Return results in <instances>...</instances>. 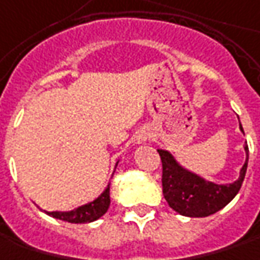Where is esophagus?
I'll use <instances>...</instances> for the list:
<instances>
[{
  "label": "esophagus",
  "mask_w": 260,
  "mask_h": 260,
  "mask_svg": "<svg viewBox=\"0 0 260 260\" xmlns=\"http://www.w3.org/2000/svg\"><path fill=\"white\" fill-rule=\"evenodd\" d=\"M148 138H149V135H148L147 132H141L138 137V142L139 144H142V142H145Z\"/></svg>",
  "instance_id": "obj_1"
}]
</instances>
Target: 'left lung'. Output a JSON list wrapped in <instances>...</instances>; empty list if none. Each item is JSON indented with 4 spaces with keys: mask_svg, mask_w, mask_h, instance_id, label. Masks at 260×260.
Here are the masks:
<instances>
[{
    "mask_svg": "<svg viewBox=\"0 0 260 260\" xmlns=\"http://www.w3.org/2000/svg\"><path fill=\"white\" fill-rule=\"evenodd\" d=\"M239 128L242 134H245L240 122ZM243 148L246 159L239 171V178L228 184L207 181L202 175L181 166L170 151L158 149L162 161V194L168 206L178 214L187 217H207L228 206L236 197L246 175L249 161L247 144Z\"/></svg>",
    "mask_w": 260,
    "mask_h": 260,
    "instance_id": "left-lung-1",
    "label": "left lung"
}]
</instances>
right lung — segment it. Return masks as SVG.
<instances>
[{"mask_svg": "<svg viewBox=\"0 0 260 260\" xmlns=\"http://www.w3.org/2000/svg\"><path fill=\"white\" fill-rule=\"evenodd\" d=\"M119 162V161H118ZM116 162V166H118ZM115 166V170H116ZM115 173V171H113ZM112 173V175H113ZM109 188H111V183L106 185V188L101 192L99 197H96L92 202L82 204L76 209L69 211H46L49 216L54 217V219L63 220V221H69V223H92L94 220L101 219L103 214L108 211L109 206H111V194H109Z\"/></svg>", "mask_w": 260, "mask_h": 260, "instance_id": "add662e5", "label": "right lung"}]
</instances>
